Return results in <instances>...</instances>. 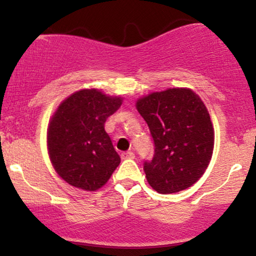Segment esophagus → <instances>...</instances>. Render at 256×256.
<instances>
[{
    "instance_id": "1",
    "label": "esophagus",
    "mask_w": 256,
    "mask_h": 256,
    "mask_svg": "<svg viewBox=\"0 0 256 256\" xmlns=\"http://www.w3.org/2000/svg\"><path fill=\"white\" fill-rule=\"evenodd\" d=\"M122 160H126V158H134V152H122Z\"/></svg>"
}]
</instances>
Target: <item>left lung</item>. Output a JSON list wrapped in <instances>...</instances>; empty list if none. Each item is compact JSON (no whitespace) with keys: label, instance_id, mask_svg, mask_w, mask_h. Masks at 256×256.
Instances as JSON below:
<instances>
[{"label":"left lung","instance_id":"1","mask_svg":"<svg viewBox=\"0 0 256 256\" xmlns=\"http://www.w3.org/2000/svg\"><path fill=\"white\" fill-rule=\"evenodd\" d=\"M148 124L154 155L143 170L160 194L186 189L202 177L212 158L214 131L201 98L190 89L152 92L137 101Z\"/></svg>","mask_w":256,"mask_h":256}]
</instances>
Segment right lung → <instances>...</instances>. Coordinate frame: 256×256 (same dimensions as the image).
<instances>
[{
	"label": "right lung",
	"mask_w": 256,
	"mask_h": 256,
	"mask_svg": "<svg viewBox=\"0 0 256 256\" xmlns=\"http://www.w3.org/2000/svg\"><path fill=\"white\" fill-rule=\"evenodd\" d=\"M122 101L85 89L58 106L49 124L48 150L55 171L68 184L94 192L107 183L119 166L120 156L104 122Z\"/></svg>",
	"instance_id": "add662e5"
}]
</instances>
